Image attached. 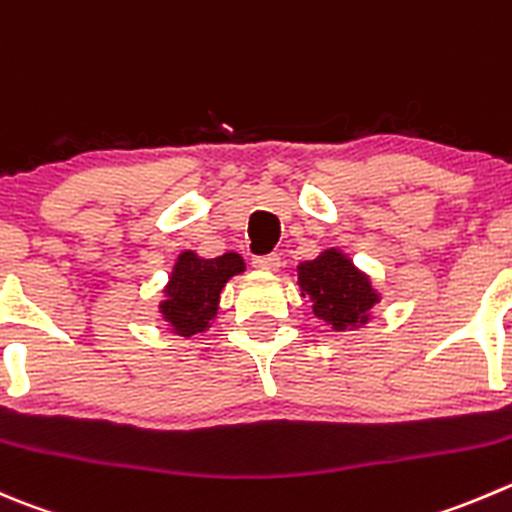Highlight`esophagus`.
I'll return each mask as SVG.
<instances>
[{
	"label": "esophagus",
	"instance_id": "obj_1",
	"mask_svg": "<svg viewBox=\"0 0 512 512\" xmlns=\"http://www.w3.org/2000/svg\"><path fill=\"white\" fill-rule=\"evenodd\" d=\"M252 265H255L257 270L275 272V270H280L282 260H280V255H275V252H272V255H260V257H252Z\"/></svg>",
	"mask_w": 512,
	"mask_h": 512
}]
</instances>
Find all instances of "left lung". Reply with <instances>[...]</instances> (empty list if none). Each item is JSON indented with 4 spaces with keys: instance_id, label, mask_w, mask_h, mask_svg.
<instances>
[{
    "instance_id": "8db88e82",
    "label": "left lung",
    "mask_w": 512,
    "mask_h": 512,
    "mask_svg": "<svg viewBox=\"0 0 512 512\" xmlns=\"http://www.w3.org/2000/svg\"><path fill=\"white\" fill-rule=\"evenodd\" d=\"M297 285L302 297L312 302V312L332 330L365 325L372 305L380 302L367 275L337 250H325L317 260L302 262Z\"/></svg>"
}]
</instances>
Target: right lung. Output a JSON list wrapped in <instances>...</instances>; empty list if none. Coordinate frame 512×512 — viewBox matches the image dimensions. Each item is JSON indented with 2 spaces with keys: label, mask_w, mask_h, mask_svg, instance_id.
Segmentation results:
<instances>
[{
  "label": "right lung",
  "mask_w": 512,
  "mask_h": 512,
  "mask_svg": "<svg viewBox=\"0 0 512 512\" xmlns=\"http://www.w3.org/2000/svg\"><path fill=\"white\" fill-rule=\"evenodd\" d=\"M242 270L245 262L235 252H225L215 260H202L195 252H182L177 257L170 285L165 287L167 300L160 305L162 317L182 337L205 332L212 317L217 315L222 287Z\"/></svg>",
  "instance_id": "add662e5"
}]
</instances>
